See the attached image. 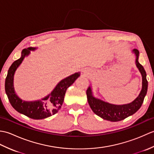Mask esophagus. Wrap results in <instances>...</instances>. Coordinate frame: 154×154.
Returning a JSON list of instances; mask_svg holds the SVG:
<instances>
[{
	"instance_id": "esophagus-1",
	"label": "esophagus",
	"mask_w": 154,
	"mask_h": 154,
	"mask_svg": "<svg viewBox=\"0 0 154 154\" xmlns=\"http://www.w3.org/2000/svg\"><path fill=\"white\" fill-rule=\"evenodd\" d=\"M85 71V73H86V71Z\"/></svg>"
}]
</instances>
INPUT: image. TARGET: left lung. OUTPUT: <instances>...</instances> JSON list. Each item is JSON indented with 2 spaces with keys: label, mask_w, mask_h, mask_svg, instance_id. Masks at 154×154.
I'll return each instance as SVG.
<instances>
[{
  "label": "left lung",
  "mask_w": 154,
  "mask_h": 154,
  "mask_svg": "<svg viewBox=\"0 0 154 154\" xmlns=\"http://www.w3.org/2000/svg\"><path fill=\"white\" fill-rule=\"evenodd\" d=\"M132 53L135 55V63L142 77V90L139 95L132 102L124 104H111L94 97L91 86L88 87L87 90V100L91 109L94 114L104 120L111 122H118L132 115L141 107L144 97L146 95L148 91V81L146 79V71L138 61V50L134 49L132 51Z\"/></svg>",
  "instance_id": "left-lung-1"
}]
</instances>
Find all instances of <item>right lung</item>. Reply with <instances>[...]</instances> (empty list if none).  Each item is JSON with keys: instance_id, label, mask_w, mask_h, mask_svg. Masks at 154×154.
Wrapping results in <instances>:
<instances>
[{"instance_id": "right-lung-1", "label": "right lung", "mask_w": 154, "mask_h": 154, "mask_svg": "<svg viewBox=\"0 0 154 154\" xmlns=\"http://www.w3.org/2000/svg\"><path fill=\"white\" fill-rule=\"evenodd\" d=\"M36 49V48L24 49L22 51L20 58L13 62L9 68L7 76L6 77L5 91L12 106L17 112L30 119L40 120L46 119L58 112L63 103L64 97L67 88L70 87L80 76L81 73H75L61 80L50 94L40 100L26 101L21 99L14 91V75L24 58L30 55V51H34Z\"/></svg>"}]
</instances>
